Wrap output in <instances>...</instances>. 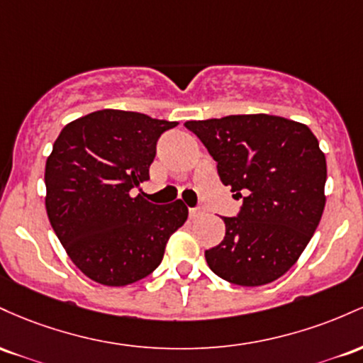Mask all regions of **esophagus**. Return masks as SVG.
<instances>
[{
	"label": "esophagus",
	"instance_id": "34e87169",
	"mask_svg": "<svg viewBox=\"0 0 363 363\" xmlns=\"http://www.w3.org/2000/svg\"><path fill=\"white\" fill-rule=\"evenodd\" d=\"M189 214H190V218L195 219V218H199V216L203 214V209L202 207H192V209H189Z\"/></svg>",
	"mask_w": 363,
	"mask_h": 363
}]
</instances>
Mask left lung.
Instances as JSON below:
<instances>
[{
    "label": "left lung",
    "instance_id": "1",
    "mask_svg": "<svg viewBox=\"0 0 363 363\" xmlns=\"http://www.w3.org/2000/svg\"><path fill=\"white\" fill-rule=\"evenodd\" d=\"M201 138L223 185L243 206L223 218L226 235L206 250L211 271L238 286L281 278L311 242L323 218L325 156L307 125L272 115L186 121Z\"/></svg>",
    "mask_w": 363,
    "mask_h": 363
}]
</instances>
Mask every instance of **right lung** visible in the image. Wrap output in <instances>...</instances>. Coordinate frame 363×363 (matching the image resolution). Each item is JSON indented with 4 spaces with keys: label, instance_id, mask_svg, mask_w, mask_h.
Masks as SVG:
<instances>
[{
    "label": "right lung",
    "instance_id": "right-lung-1",
    "mask_svg": "<svg viewBox=\"0 0 363 363\" xmlns=\"http://www.w3.org/2000/svg\"><path fill=\"white\" fill-rule=\"evenodd\" d=\"M177 121L101 109L61 130L46 161V211L72 262L106 286H127L161 264L189 218L182 201L157 206L132 189L149 180L157 138Z\"/></svg>",
    "mask_w": 363,
    "mask_h": 363
}]
</instances>
